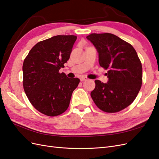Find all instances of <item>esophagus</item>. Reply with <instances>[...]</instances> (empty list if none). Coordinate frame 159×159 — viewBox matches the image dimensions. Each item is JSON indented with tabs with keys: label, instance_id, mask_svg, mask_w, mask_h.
I'll return each mask as SVG.
<instances>
[{
	"label": "esophagus",
	"instance_id": "1",
	"mask_svg": "<svg viewBox=\"0 0 159 159\" xmlns=\"http://www.w3.org/2000/svg\"><path fill=\"white\" fill-rule=\"evenodd\" d=\"M86 80H88V78H86V77H81L80 78L81 81H86Z\"/></svg>",
	"mask_w": 159,
	"mask_h": 159
}]
</instances>
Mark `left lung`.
Returning <instances> with one entry per match:
<instances>
[{"instance_id": "left-lung-1", "label": "left lung", "mask_w": 159, "mask_h": 159, "mask_svg": "<svg viewBox=\"0 0 159 159\" xmlns=\"http://www.w3.org/2000/svg\"><path fill=\"white\" fill-rule=\"evenodd\" d=\"M86 38L98 52L99 65L108 70L107 83L95 80L91 97L103 111H120L133 102L140 91L141 62L134 48L113 34L94 33Z\"/></svg>"}]
</instances>
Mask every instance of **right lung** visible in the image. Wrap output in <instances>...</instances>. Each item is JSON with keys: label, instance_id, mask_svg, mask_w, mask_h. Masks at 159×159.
Returning a JSON list of instances; mask_svg holds the SVG:
<instances>
[{"label": "right lung", "instance_id": "1", "mask_svg": "<svg viewBox=\"0 0 159 159\" xmlns=\"http://www.w3.org/2000/svg\"><path fill=\"white\" fill-rule=\"evenodd\" d=\"M77 36L57 35L39 42L25 59L23 87L30 102L38 111L54 117L68 108L80 79L59 73L70 59Z\"/></svg>", "mask_w": 159, "mask_h": 159}]
</instances>
